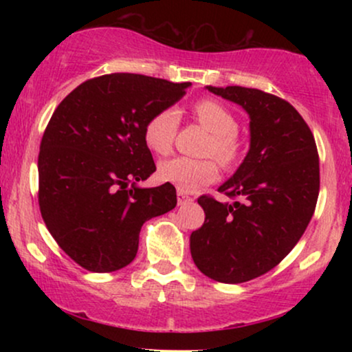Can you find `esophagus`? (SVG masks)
Returning <instances> with one entry per match:
<instances>
[{
  "instance_id": "1",
  "label": "esophagus",
  "mask_w": 352,
  "mask_h": 352,
  "mask_svg": "<svg viewBox=\"0 0 352 352\" xmlns=\"http://www.w3.org/2000/svg\"><path fill=\"white\" fill-rule=\"evenodd\" d=\"M177 201H179V205L192 204L193 197H190L188 193H185V192H182V190H179V192H177Z\"/></svg>"
}]
</instances>
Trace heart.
<instances>
[{"label":"heart","instance_id":"b5f03b06","mask_svg":"<svg viewBox=\"0 0 352 352\" xmlns=\"http://www.w3.org/2000/svg\"><path fill=\"white\" fill-rule=\"evenodd\" d=\"M197 122L208 131L210 142L207 155L225 167L236 162L240 155L238 144V119L223 104L213 99H201L192 109ZM179 129V114L175 109H164L153 114L144 127V142L157 155H167L172 151L175 132ZM159 179L175 185L182 192H197L205 185L218 179V165L215 160H192L187 157H175L159 165Z\"/></svg>","mask_w":352,"mask_h":352}]
</instances>
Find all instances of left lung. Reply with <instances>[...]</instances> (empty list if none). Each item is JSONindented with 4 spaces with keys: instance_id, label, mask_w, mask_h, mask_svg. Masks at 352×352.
<instances>
[{
    "instance_id": "left-lung-1",
    "label": "left lung",
    "mask_w": 352,
    "mask_h": 352,
    "mask_svg": "<svg viewBox=\"0 0 352 352\" xmlns=\"http://www.w3.org/2000/svg\"><path fill=\"white\" fill-rule=\"evenodd\" d=\"M207 89L250 116V151L218 188L201 195L205 223L190 235L197 268L220 283H245L273 270L308 227L319 195V157L308 124L292 104L260 89Z\"/></svg>"
}]
</instances>
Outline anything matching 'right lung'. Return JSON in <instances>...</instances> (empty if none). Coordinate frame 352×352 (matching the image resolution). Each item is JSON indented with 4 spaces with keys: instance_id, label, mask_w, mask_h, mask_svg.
<instances>
[{
    "instance_id": "1",
    "label": "right lung",
    "mask_w": 352,
    "mask_h": 352,
    "mask_svg": "<svg viewBox=\"0 0 352 352\" xmlns=\"http://www.w3.org/2000/svg\"><path fill=\"white\" fill-rule=\"evenodd\" d=\"M190 82L114 72L89 79L52 114L39 147V210L63 252L87 272L135 258L142 225L177 205L172 184L140 188L155 172L144 127Z\"/></svg>"
}]
</instances>
